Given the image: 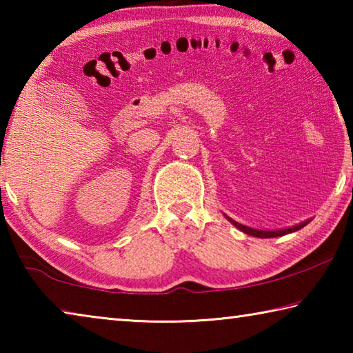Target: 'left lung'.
I'll use <instances>...</instances> for the list:
<instances>
[{
	"mask_svg": "<svg viewBox=\"0 0 353 353\" xmlns=\"http://www.w3.org/2000/svg\"><path fill=\"white\" fill-rule=\"evenodd\" d=\"M232 221V219H230ZM232 224H234L235 227H238L241 232H244V234L248 235H252V236H259V238H274V236H282V235H286V234H291V232H296L299 229H302L303 225H307L308 223H302L299 225H294V227H290V229H283V230H259V229H250V227H246L240 223H236V221H232Z\"/></svg>",
	"mask_w": 353,
	"mask_h": 353,
	"instance_id": "obj_1",
	"label": "left lung"
}]
</instances>
